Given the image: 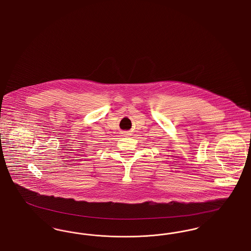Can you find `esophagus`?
Returning a JSON list of instances; mask_svg holds the SVG:
<instances>
[{
	"label": "esophagus",
	"mask_w": 251,
	"mask_h": 251,
	"mask_svg": "<svg viewBox=\"0 0 251 251\" xmlns=\"http://www.w3.org/2000/svg\"><path fill=\"white\" fill-rule=\"evenodd\" d=\"M122 133H123V135H125V136H128V135H131V131H122Z\"/></svg>",
	"instance_id": "1"
}]
</instances>
